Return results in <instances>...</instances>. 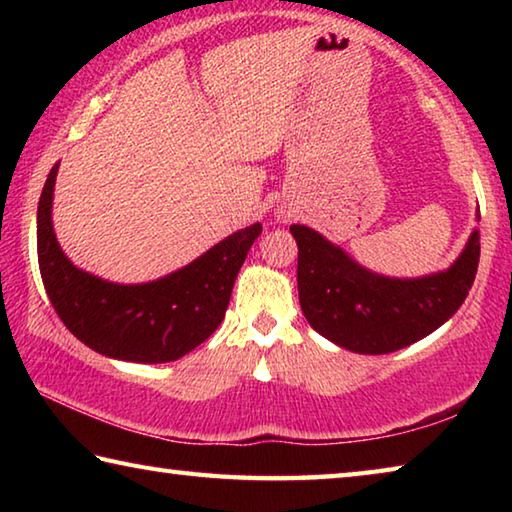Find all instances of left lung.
<instances>
[{
  "label": "left lung",
  "instance_id": "8db88e82",
  "mask_svg": "<svg viewBox=\"0 0 512 512\" xmlns=\"http://www.w3.org/2000/svg\"><path fill=\"white\" fill-rule=\"evenodd\" d=\"M291 235L302 314L320 336L359 354L406 348L452 318L472 289L481 255L474 230L447 271L400 280L368 271L307 225H291Z\"/></svg>",
  "mask_w": 512,
  "mask_h": 512
}]
</instances>
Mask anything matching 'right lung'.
Returning <instances> with one entry per match:
<instances>
[{
	"instance_id": "1",
	"label": "right lung",
	"mask_w": 512,
	"mask_h": 512,
	"mask_svg": "<svg viewBox=\"0 0 512 512\" xmlns=\"http://www.w3.org/2000/svg\"><path fill=\"white\" fill-rule=\"evenodd\" d=\"M58 164L38 203V264L58 318L76 339L110 359L167 363L185 357L221 325L237 273L262 225L225 237L192 264L144 284L81 271L58 246L51 223Z\"/></svg>"
}]
</instances>
